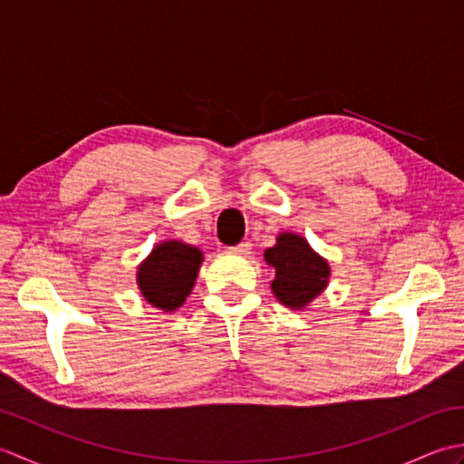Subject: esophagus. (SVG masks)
Listing matches in <instances>:
<instances>
[{"instance_id": "obj_1", "label": "esophagus", "mask_w": 464, "mask_h": 464, "mask_svg": "<svg viewBox=\"0 0 464 464\" xmlns=\"http://www.w3.org/2000/svg\"><path fill=\"white\" fill-rule=\"evenodd\" d=\"M251 251V243L249 241H241L239 245H235L231 247V253H237V255H247Z\"/></svg>"}]
</instances>
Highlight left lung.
<instances>
[{
    "instance_id": "1",
    "label": "left lung",
    "mask_w": 464,
    "mask_h": 464,
    "mask_svg": "<svg viewBox=\"0 0 464 464\" xmlns=\"http://www.w3.org/2000/svg\"><path fill=\"white\" fill-rule=\"evenodd\" d=\"M265 261L275 271L271 283L275 297L291 309H303L327 287L329 263L299 235H279L277 245L265 251Z\"/></svg>"
}]
</instances>
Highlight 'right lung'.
I'll use <instances>...</instances> for the list:
<instances>
[{"mask_svg": "<svg viewBox=\"0 0 464 464\" xmlns=\"http://www.w3.org/2000/svg\"><path fill=\"white\" fill-rule=\"evenodd\" d=\"M201 261V251L191 245L179 241L157 245L137 271V283L145 301L165 311L181 307L193 289Z\"/></svg>", "mask_w": 464, "mask_h": 464, "instance_id": "add662e5", "label": "right lung"}]
</instances>
